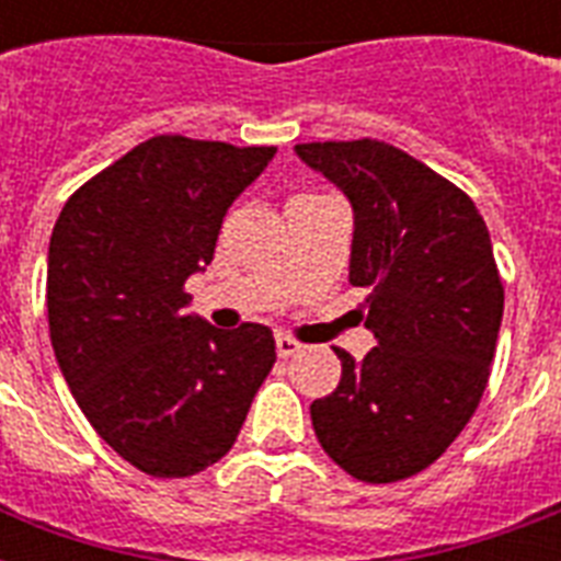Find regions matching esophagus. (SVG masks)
Instances as JSON below:
<instances>
[{
    "label": "esophagus",
    "instance_id": "34e87169",
    "mask_svg": "<svg viewBox=\"0 0 561 561\" xmlns=\"http://www.w3.org/2000/svg\"><path fill=\"white\" fill-rule=\"evenodd\" d=\"M299 350H302V343H297L294 337H288V334H279V337H276V355H279V358H290V355H297Z\"/></svg>",
    "mask_w": 561,
    "mask_h": 561
}]
</instances>
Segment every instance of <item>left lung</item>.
Here are the masks:
<instances>
[{
    "label": "left lung",
    "mask_w": 561,
    "mask_h": 561,
    "mask_svg": "<svg viewBox=\"0 0 561 561\" xmlns=\"http://www.w3.org/2000/svg\"><path fill=\"white\" fill-rule=\"evenodd\" d=\"M352 203L350 282L378 346L341 358V383L311 404V425L343 471L396 483L460 436L486 390L504 317L489 229L471 197L378 139L294 148Z\"/></svg>",
    "instance_id": "left-lung-1"
}]
</instances>
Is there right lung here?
I'll return each mask as SVG.
<instances>
[{
    "label": "right lung",
    "instance_id": "add662e5",
    "mask_svg": "<svg viewBox=\"0 0 561 561\" xmlns=\"http://www.w3.org/2000/svg\"><path fill=\"white\" fill-rule=\"evenodd\" d=\"M276 148L153 136L66 201L48 241V334L78 408L151 478H188L232 448L276 360L273 332L186 314V279Z\"/></svg>",
    "mask_w": 561,
    "mask_h": 561
}]
</instances>
